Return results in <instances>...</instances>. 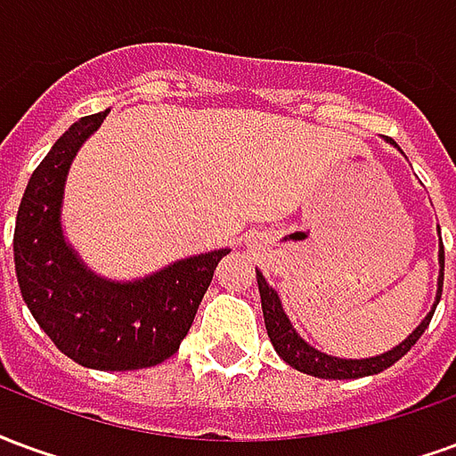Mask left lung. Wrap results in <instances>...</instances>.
I'll return each instance as SVG.
<instances>
[{
	"label": "left lung",
	"instance_id": "1",
	"mask_svg": "<svg viewBox=\"0 0 456 456\" xmlns=\"http://www.w3.org/2000/svg\"><path fill=\"white\" fill-rule=\"evenodd\" d=\"M395 146V141H391ZM442 281H444V247H440V278H437V297H435V305L428 313V317L422 320L420 325L412 330V335L408 339H403L398 346H393L391 352L379 354V356H369V359H337L325 352H317L315 346L297 335L296 327L290 325V320L283 313L281 305V297L273 288L268 286L266 278L261 271H256V283L258 293H261V307H264V322H266V332L271 337V344L278 352V356L286 363H290L293 369L317 379H362V376H373V373H381L383 369H388L393 363L398 362L401 356L411 352V346L422 337V332L430 325L432 315H435V307L440 303L442 297Z\"/></svg>",
	"mask_w": 456,
	"mask_h": 456
}]
</instances>
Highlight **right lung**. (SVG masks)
I'll use <instances>...</instances> for the list:
<instances>
[{
	"label": "right lung",
	"instance_id": "right-lung-1",
	"mask_svg": "<svg viewBox=\"0 0 456 456\" xmlns=\"http://www.w3.org/2000/svg\"><path fill=\"white\" fill-rule=\"evenodd\" d=\"M107 114L75 121L34 170L16 215L14 264L24 303L65 356L87 369L134 371L178 352L229 248L180 258L129 283L85 266L65 241L61 208L75 153Z\"/></svg>",
	"mask_w": 456,
	"mask_h": 456
}]
</instances>
